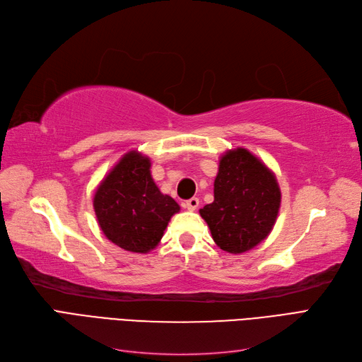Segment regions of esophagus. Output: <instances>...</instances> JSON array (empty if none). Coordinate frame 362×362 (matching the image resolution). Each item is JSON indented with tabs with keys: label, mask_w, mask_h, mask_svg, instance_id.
<instances>
[{
	"label": "esophagus",
	"mask_w": 362,
	"mask_h": 362,
	"mask_svg": "<svg viewBox=\"0 0 362 362\" xmlns=\"http://www.w3.org/2000/svg\"><path fill=\"white\" fill-rule=\"evenodd\" d=\"M184 206L187 208L189 211H194L196 208L199 206V199H198V198H192V199H189V201H185V202H184Z\"/></svg>",
	"instance_id": "34e87169"
}]
</instances>
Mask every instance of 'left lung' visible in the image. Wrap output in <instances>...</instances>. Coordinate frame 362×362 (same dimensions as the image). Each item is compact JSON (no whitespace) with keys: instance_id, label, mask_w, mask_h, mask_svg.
I'll list each match as a JSON object with an SVG mask.
<instances>
[{"instance_id":"obj_1","label":"left lung","mask_w":362,"mask_h":362,"mask_svg":"<svg viewBox=\"0 0 362 362\" xmlns=\"http://www.w3.org/2000/svg\"><path fill=\"white\" fill-rule=\"evenodd\" d=\"M281 206V190L264 163L245 148L226 151L218 161L214 201L199 213L214 243L243 254L270 234Z\"/></svg>"}]
</instances>
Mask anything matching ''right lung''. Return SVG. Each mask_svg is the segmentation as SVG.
Segmentation results:
<instances>
[{"mask_svg": "<svg viewBox=\"0 0 362 362\" xmlns=\"http://www.w3.org/2000/svg\"><path fill=\"white\" fill-rule=\"evenodd\" d=\"M151 160L129 151L98 185L93 208L104 235L136 254L154 249L180 205L151 177Z\"/></svg>", "mask_w": 362, "mask_h": 362, "instance_id": "1", "label": "right lung"}]
</instances>
